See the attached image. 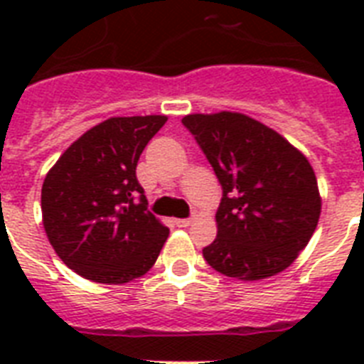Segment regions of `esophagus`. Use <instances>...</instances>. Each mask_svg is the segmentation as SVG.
Returning <instances> with one entry per match:
<instances>
[{"mask_svg":"<svg viewBox=\"0 0 364 364\" xmlns=\"http://www.w3.org/2000/svg\"><path fill=\"white\" fill-rule=\"evenodd\" d=\"M191 223H193V219H177L176 225L179 228H187V227H191Z\"/></svg>","mask_w":364,"mask_h":364,"instance_id":"1","label":"esophagus"}]
</instances>
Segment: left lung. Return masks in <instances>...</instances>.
Listing matches in <instances>:
<instances>
[{
    "mask_svg": "<svg viewBox=\"0 0 364 364\" xmlns=\"http://www.w3.org/2000/svg\"><path fill=\"white\" fill-rule=\"evenodd\" d=\"M183 124L223 187L217 238L202 251L208 264L240 282H259L289 268L321 215L308 159L282 134L243 113H193L183 117Z\"/></svg>",
    "mask_w": 364,
    "mask_h": 364,
    "instance_id": "left-lung-1",
    "label": "left lung"
}]
</instances>
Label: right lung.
<instances>
[{
    "instance_id": "add662e5",
    "label": "right lung",
    "mask_w": 364,
    "mask_h": 364,
    "mask_svg": "<svg viewBox=\"0 0 364 364\" xmlns=\"http://www.w3.org/2000/svg\"><path fill=\"white\" fill-rule=\"evenodd\" d=\"M166 121V115L111 117L71 143L48 170L43 227L56 255L79 276L121 285L147 274L159 259L170 230L147 211L136 166Z\"/></svg>"
}]
</instances>
